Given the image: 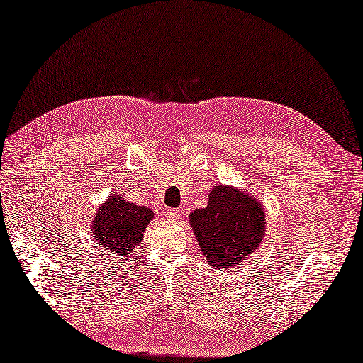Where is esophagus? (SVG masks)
<instances>
[{
    "label": "esophagus",
    "instance_id": "1",
    "mask_svg": "<svg viewBox=\"0 0 363 363\" xmlns=\"http://www.w3.org/2000/svg\"><path fill=\"white\" fill-rule=\"evenodd\" d=\"M166 216H167V218H171V220H177V218H180V216H182V208L167 209Z\"/></svg>",
    "mask_w": 363,
    "mask_h": 363
}]
</instances>
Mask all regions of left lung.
<instances>
[{"instance_id": "8db88e82", "label": "left lung", "mask_w": 363, "mask_h": 363, "mask_svg": "<svg viewBox=\"0 0 363 363\" xmlns=\"http://www.w3.org/2000/svg\"><path fill=\"white\" fill-rule=\"evenodd\" d=\"M191 225L211 267L223 269L257 250L267 222L257 200L218 184L209 194L208 206L192 212Z\"/></svg>"}]
</instances>
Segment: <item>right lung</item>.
Returning a JSON list of instances; mask_svg holds the SVG:
<instances>
[{
	"label": "right lung",
	"mask_w": 363,
	"mask_h": 363,
	"mask_svg": "<svg viewBox=\"0 0 363 363\" xmlns=\"http://www.w3.org/2000/svg\"><path fill=\"white\" fill-rule=\"evenodd\" d=\"M152 217L154 212L149 208L113 196L96 212L92 235L103 250L126 257L141 242L145 228Z\"/></svg>",
	"instance_id": "right-lung-1"
}]
</instances>
